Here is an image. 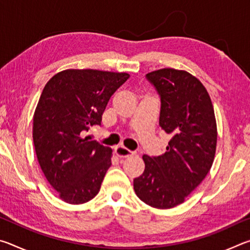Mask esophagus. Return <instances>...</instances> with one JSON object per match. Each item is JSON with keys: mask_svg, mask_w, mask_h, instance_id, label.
<instances>
[{"mask_svg": "<svg viewBox=\"0 0 250 250\" xmlns=\"http://www.w3.org/2000/svg\"><path fill=\"white\" fill-rule=\"evenodd\" d=\"M115 151H116L117 156H119V158H129V156H132L134 154V152L128 150L124 146H116Z\"/></svg>", "mask_w": 250, "mask_h": 250, "instance_id": "1", "label": "esophagus"}]
</instances>
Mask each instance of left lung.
<instances>
[{"label": "left lung", "instance_id": "obj_1", "mask_svg": "<svg viewBox=\"0 0 250 250\" xmlns=\"http://www.w3.org/2000/svg\"><path fill=\"white\" fill-rule=\"evenodd\" d=\"M161 100L159 125L170 135L166 153L142 156L146 168L133 180L138 197L155 208H172L205 179L217 142L214 108L205 87L185 70L146 75Z\"/></svg>", "mask_w": 250, "mask_h": 250}]
</instances>
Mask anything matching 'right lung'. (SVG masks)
Instances as JSON below:
<instances>
[{
    "mask_svg": "<svg viewBox=\"0 0 250 250\" xmlns=\"http://www.w3.org/2000/svg\"><path fill=\"white\" fill-rule=\"evenodd\" d=\"M126 73L67 69L46 83L33 119V141L44 175L59 197L83 204L98 194L112 150L84 137Z\"/></svg>",
    "mask_w": 250,
    "mask_h": 250,
    "instance_id": "right-lung-1",
    "label": "right lung"
}]
</instances>
